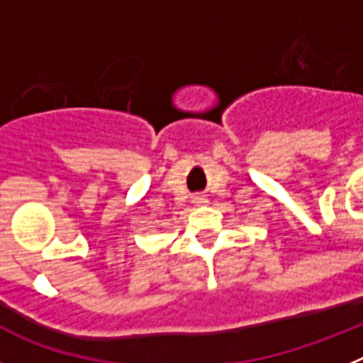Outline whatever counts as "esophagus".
I'll list each match as a JSON object with an SVG mask.
<instances>
[{
	"mask_svg": "<svg viewBox=\"0 0 363 363\" xmlns=\"http://www.w3.org/2000/svg\"><path fill=\"white\" fill-rule=\"evenodd\" d=\"M196 200H198V203H203L205 198H196Z\"/></svg>",
	"mask_w": 363,
	"mask_h": 363,
	"instance_id": "esophagus-1",
	"label": "esophagus"
}]
</instances>
